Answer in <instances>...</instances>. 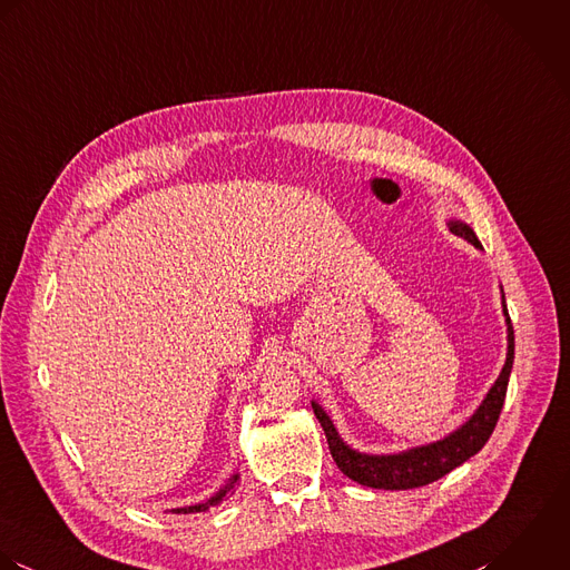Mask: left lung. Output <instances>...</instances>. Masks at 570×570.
<instances>
[{"label":"left lung","mask_w":570,"mask_h":570,"mask_svg":"<svg viewBox=\"0 0 570 570\" xmlns=\"http://www.w3.org/2000/svg\"><path fill=\"white\" fill-rule=\"evenodd\" d=\"M450 228L458 237H464L473 246L482 248L475 233L466 225L452 220ZM502 306H504V315H507V324H509V328H507L509 331L507 363H504L498 381L489 390L487 399L475 410V414L460 430H455L454 434H450L448 439H443L439 443H432V445H425V448L401 452V454H358V452L350 450L343 443L335 425H333V421L326 416V412L317 403H313V412H315L317 421L322 423V428L326 432L331 454L335 458L337 466L350 480H354L363 487H372V489H390V491L416 489V487H425V484L448 475L452 469L460 466L464 460H469L471 455L478 454L484 448V443L493 434L495 423L500 419L504 396H507L509 374H511V367H513V350H515L513 326H511L504 302H502Z\"/></svg>","instance_id":"8db88e82"}]
</instances>
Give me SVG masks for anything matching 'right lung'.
<instances>
[{"instance_id":"obj_1","label":"right lung","mask_w":570,"mask_h":570,"mask_svg":"<svg viewBox=\"0 0 570 570\" xmlns=\"http://www.w3.org/2000/svg\"><path fill=\"white\" fill-rule=\"evenodd\" d=\"M235 480H237V475H233L230 480H228L227 487L225 489H220L212 500H207V502H203V504H194V507H183V509H174V513H198V511H207L209 507H216V504H220V500L227 495V491L233 489V484H235Z\"/></svg>"}]
</instances>
